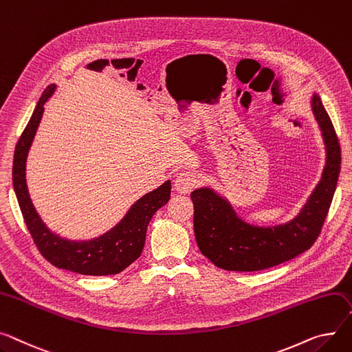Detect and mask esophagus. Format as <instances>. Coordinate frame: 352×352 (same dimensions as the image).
Instances as JSON below:
<instances>
[{"mask_svg": "<svg viewBox=\"0 0 352 352\" xmlns=\"http://www.w3.org/2000/svg\"><path fill=\"white\" fill-rule=\"evenodd\" d=\"M198 182H199V178L195 173L184 171L177 175L174 181V186H175V191L179 194H190L198 185Z\"/></svg>", "mask_w": 352, "mask_h": 352, "instance_id": "obj_1", "label": "esophagus"}]
</instances>
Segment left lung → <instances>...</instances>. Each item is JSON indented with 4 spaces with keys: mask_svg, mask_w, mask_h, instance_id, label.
Wrapping results in <instances>:
<instances>
[{
    "mask_svg": "<svg viewBox=\"0 0 352 352\" xmlns=\"http://www.w3.org/2000/svg\"><path fill=\"white\" fill-rule=\"evenodd\" d=\"M311 107L322 131L327 162L321 181L293 221L272 228L253 226L239 219L229 202L212 190L191 194L197 243L215 266L230 272L263 270L293 259L317 241L337 188L341 148L320 96H313Z\"/></svg>",
    "mask_w": 352,
    "mask_h": 352,
    "instance_id": "obj_1",
    "label": "left lung"
}]
</instances>
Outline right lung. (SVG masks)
Wrapping results in <instances>:
<instances>
[{
  "label": "right lung",
  "instance_id": "add662e5",
  "mask_svg": "<svg viewBox=\"0 0 352 352\" xmlns=\"http://www.w3.org/2000/svg\"><path fill=\"white\" fill-rule=\"evenodd\" d=\"M55 87V85H51L42 93L31 120L22 131L15 147L12 184L21 212L34 243L51 265L89 276L117 274L129 267L142 254L147 226L153 215L170 201L171 181H166L157 190L140 198L119 223L96 239L74 242L56 236L43 225L36 214L25 179L27 155L42 119L43 104L52 96Z\"/></svg>",
  "mask_w": 352,
  "mask_h": 352
}]
</instances>
